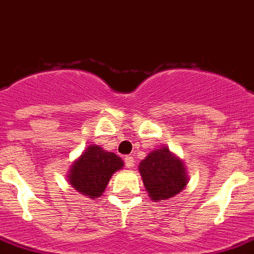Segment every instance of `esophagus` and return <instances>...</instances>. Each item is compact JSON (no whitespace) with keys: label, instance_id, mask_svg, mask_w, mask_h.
<instances>
[{"label":"esophagus","instance_id":"1","mask_svg":"<svg viewBox=\"0 0 254 254\" xmlns=\"http://www.w3.org/2000/svg\"><path fill=\"white\" fill-rule=\"evenodd\" d=\"M125 166L127 167V168H131V167L134 166V158L133 156H130V155H127V156H125Z\"/></svg>","mask_w":254,"mask_h":254}]
</instances>
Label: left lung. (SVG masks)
<instances>
[{
    "label": "left lung",
    "instance_id": "8db88e82",
    "mask_svg": "<svg viewBox=\"0 0 254 254\" xmlns=\"http://www.w3.org/2000/svg\"><path fill=\"white\" fill-rule=\"evenodd\" d=\"M139 172L148 195L155 202L172 198L188 183L184 164L167 147L150 152L139 163Z\"/></svg>",
    "mask_w": 254,
    "mask_h": 254
}]
</instances>
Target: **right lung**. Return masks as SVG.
I'll use <instances>...</instances> for the list:
<instances>
[{
	"instance_id": "right-lung-1",
	"label": "right lung",
	"mask_w": 254,
	"mask_h": 254,
	"mask_svg": "<svg viewBox=\"0 0 254 254\" xmlns=\"http://www.w3.org/2000/svg\"><path fill=\"white\" fill-rule=\"evenodd\" d=\"M123 166V160L116 154L92 145L73 164L69 174V183L90 198L100 197L111 176Z\"/></svg>"
}]
</instances>
